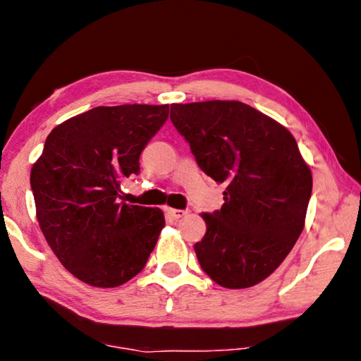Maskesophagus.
I'll return each instance as SVG.
<instances>
[{"mask_svg": "<svg viewBox=\"0 0 361 361\" xmlns=\"http://www.w3.org/2000/svg\"><path fill=\"white\" fill-rule=\"evenodd\" d=\"M170 215H172L175 219H180L183 216L188 215V210H178V209H170Z\"/></svg>", "mask_w": 361, "mask_h": 361, "instance_id": "esophagus-1", "label": "esophagus"}]
</instances>
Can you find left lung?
<instances>
[{"label": "left lung", "mask_w": 361, "mask_h": 361, "mask_svg": "<svg viewBox=\"0 0 361 361\" xmlns=\"http://www.w3.org/2000/svg\"><path fill=\"white\" fill-rule=\"evenodd\" d=\"M170 119L205 175L224 189L202 213L199 264L224 288H248L282 264L301 235L312 172L282 124L235 100L173 103Z\"/></svg>", "instance_id": "8db88e82"}]
</instances>
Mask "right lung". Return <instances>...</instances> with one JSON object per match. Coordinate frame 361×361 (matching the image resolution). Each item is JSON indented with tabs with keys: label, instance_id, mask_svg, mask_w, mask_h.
I'll return each mask as SVG.
<instances>
[{
	"label": "right lung",
	"instance_id": "obj_1",
	"mask_svg": "<svg viewBox=\"0 0 361 361\" xmlns=\"http://www.w3.org/2000/svg\"><path fill=\"white\" fill-rule=\"evenodd\" d=\"M169 118V105L97 106L49 133L30 173L36 218L59 261L81 282L114 288L145 267L166 219L119 202L121 181Z\"/></svg>",
	"mask_w": 361,
	"mask_h": 361
}]
</instances>
